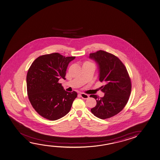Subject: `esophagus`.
Listing matches in <instances>:
<instances>
[{
	"label": "esophagus",
	"instance_id": "esophagus-1",
	"mask_svg": "<svg viewBox=\"0 0 160 160\" xmlns=\"http://www.w3.org/2000/svg\"><path fill=\"white\" fill-rule=\"evenodd\" d=\"M80 96H81V98H84V99H87V98H89V95H87V94H85V93H80Z\"/></svg>",
	"mask_w": 160,
	"mask_h": 160
}]
</instances>
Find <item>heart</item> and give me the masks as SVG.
Returning <instances> with one entry per match:
<instances>
[{
  "label": "heart",
  "mask_w": 160,
  "mask_h": 160,
  "mask_svg": "<svg viewBox=\"0 0 160 160\" xmlns=\"http://www.w3.org/2000/svg\"><path fill=\"white\" fill-rule=\"evenodd\" d=\"M85 64H91V63H90L89 62H86Z\"/></svg>",
  "instance_id": "1"
}]
</instances>
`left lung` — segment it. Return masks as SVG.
Listing matches in <instances>:
<instances>
[{"label":"left lung","instance_id":"1","mask_svg":"<svg viewBox=\"0 0 160 160\" xmlns=\"http://www.w3.org/2000/svg\"><path fill=\"white\" fill-rule=\"evenodd\" d=\"M89 58L98 64V79L105 84L100 87L105 93L103 97L90 95L97 102L91 112L101 119L110 118L122 110L128 102L131 90L130 78L125 65L113 54L99 50L90 54Z\"/></svg>","mask_w":160,"mask_h":160}]
</instances>
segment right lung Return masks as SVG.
<instances>
[{"mask_svg":"<svg viewBox=\"0 0 160 160\" xmlns=\"http://www.w3.org/2000/svg\"><path fill=\"white\" fill-rule=\"evenodd\" d=\"M75 57L59 53L42 55L35 59L27 75L28 98L40 115L57 120L69 112L77 92L65 91L59 79L65 80L67 68Z\"/></svg>","mask_w":160,"mask_h":160,"instance_id":"obj_1","label":"right lung"}]
</instances>
